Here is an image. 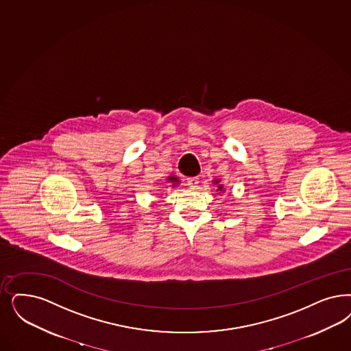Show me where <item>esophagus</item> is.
<instances>
[{
	"instance_id": "34e87169",
	"label": "esophagus",
	"mask_w": 351,
	"mask_h": 351,
	"mask_svg": "<svg viewBox=\"0 0 351 351\" xmlns=\"http://www.w3.org/2000/svg\"><path fill=\"white\" fill-rule=\"evenodd\" d=\"M186 184L189 185V188H195L198 184V178H188Z\"/></svg>"
}]
</instances>
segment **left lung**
Instances as JSON below:
<instances>
[{"mask_svg": "<svg viewBox=\"0 0 351 351\" xmlns=\"http://www.w3.org/2000/svg\"><path fill=\"white\" fill-rule=\"evenodd\" d=\"M220 180H214V184H217L218 185V191L219 192H224V188H223V185L221 184H219Z\"/></svg>", "mask_w": 351, "mask_h": 351, "instance_id": "obj_1", "label": "left lung"}]
</instances>
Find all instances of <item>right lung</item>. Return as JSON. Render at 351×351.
Returning a JSON list of instances; mask_svg holds the SVG:
<instances>
[{
	"instance_id": "obj_1",
	"label": "right lung",
	"mask_w": 351,
	"mask_h": 351,
	"mask_svg": "<svg viewBox=\"0 0 351 351\" xmlns=\"http://www.w3.org/2000/svg\"><path fill=\"white\" fill-rule=\"evenodd\" d=\"M167 182H173L172 186H175V185L178 184V182H179V179H178L176 176H169V178H167Z\"/></svg>"
}]
</instances>
